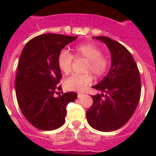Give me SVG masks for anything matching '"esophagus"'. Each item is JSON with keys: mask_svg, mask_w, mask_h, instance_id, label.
I'll use <instances>...</instances> for the list:
<instances>
[{"mask_svg": "<svg viewBox=\"0 0 156 156\" xmlns=\"http://www.w3.org/2000/svg\"><path fill=\"white\" fill-rule=\"evenodd\" d=\"M83 95H84V94H83V93H78V98H81V97H83Z\"/></svg>", "mask_w": 156, "mask_h": 156, "instance_id": "1", "label": "esophagus"}]
</instances>
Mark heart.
Instances as JSON below:
<instances>
[{
  "instance_id": "b5f03b06",
  "label": "heart",
  "mask_w": 156,
  "mask_h": 156,
  "mask_svg": "<svg viewBox=\"0 0 156 156\" xmlns=\"http://www.w3.org/2000/svg\"><path fill=\"white\" fill-rule=\"evenodd\" d=\"M73 57L75 58H83L87 60L84 71L88 73L83 75H73L65 80V88L70 91L81 92L93 82V74L96 77L105 76L110 68V59L103 54L101 48L92 43H84L75 46L73 48V55L67 50H62L58 57L59 69L65 75L72 71Z\"/></svg>"
}]
</instances>
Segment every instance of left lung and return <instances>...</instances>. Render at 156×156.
Returning a JSON list of instances; mask_svg holds the SVG:
<instances>
[{
    "mask_svg": "<svg viewBox=\"0 0 156 156\" xmlns=\"http://www.w3.org/2000/svg\"><path fill=\"white\" fill-rule=\"evenodd\" d=\"M108 46L111 68L107 76L93 88L101 94L93 95V105L87 111L89 125L103 132L119 129L135 111L141 93L140 72L129 51L107 37H94Z\"/></svg>",
    "mask_w": 156,
    "mask_h": 156,
    "instance_id": "1",
    "label": "left lung"
}]
</instances>
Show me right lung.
I'll list each match as a JSON object with an SVG mask.
<instances>
[{
    "label": "right lung",
    "mask_w": 156,
    "mask_h": 156,
    "mask_svg": "<svg viewBox=\"0 0 156 156\" xmlns=\"http://www.w3.org/2000/svg\"><path fill=\"white\" fill-rule=\"evenodd\" d=\"M77 37L54 33L37 36L26 44L20 56L15 79L16 99L23 115L38 129L61 127L67 105L78 97L74 92L55 96L62 89L58 54Z\"/></svg>",
    "instance_id": "1"
}]
</instances>
